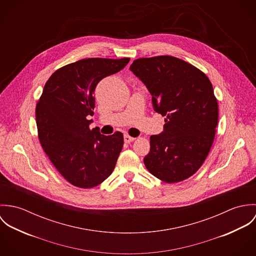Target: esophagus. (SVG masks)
<instances>
[{
    "instance_id": "34e87169",
    "label": "esophagus",
    "mask_w": 256,
    "mask_h": 256,
    "mask_svg": "<svg viewBox=\"0 0 256 256\" xmlns=\"http://www.w3.org/2000/svg\"><path fill=\"white\" fill-rule=\"evenodd\" d=\"M134 140H135V138H133V137H131V136H129V135H124V142H125V143L129 144V143L133 142Z\"/></svg>"
}]
</instances>
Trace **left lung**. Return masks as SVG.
Listing matches in <instances>:
<instances>
[{
    "mask_svg": "<svg viewBox=\"0 0 256 256\" xmlns=\"http://www.w3.org/2000/svg\"><path fill=\"white\" fill-rule=\"evenodd\" d=\"M152 94L156 112L166 116L164 131L150 137L146 170L176 183L193 176L213 145L219 108L209 78L174 56L139 58L130 66Z\"/></svg>",
    "mask_w": 256,
    "mask_h": 256,
    "instance_id": "8db88e82",
    "label": "left lung"
}]
</instances>
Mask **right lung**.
<instances>
[{
  "instance_id": "right-lung-1",
  "label": "right lung",
  "mask_w": 256,
  "mask_h": 256,
  "mask_svg": "<svg viewBox=\"0 0 256 256\" xmlns=\"http://www.w3.org/2000/svg\"><path fill=\"white\" fill-rule=\"evenodd\" d=\"M130 58H88L51 74L36 108L38 138L60 174L74 186L92 188L112 174L123 148V134L90 128L94 92L104 78L122 70Z\"/></svg>"
}]
</instances>
